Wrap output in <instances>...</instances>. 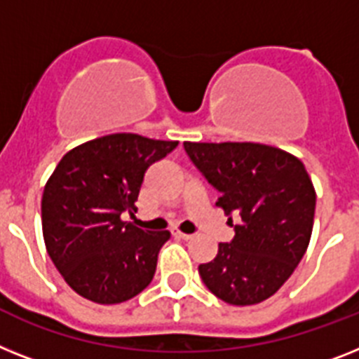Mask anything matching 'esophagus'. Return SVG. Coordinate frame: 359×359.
<instances>
[{
    "label": "esophagus",
    "instance_id": "obj_1",
    "mask_svg": "<svg viewBox=\"0 0 359 359\" xmlns=\"http://www.w3.org/2000/svg\"><path fill=\"white\" fill-rule=\"evenodd\" d=\"M175 237H179V239L188 241V239H191V237H194V236H189V233H184V231H175Z\"/></svg>",
    "mask_w": 359,
    "mask_h": 359
}]
</instances>
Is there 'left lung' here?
Here are the masks:
<instances>
[{"label":"left lung","mask_w":359,"mask_h":359,"mask_svg":"<svg viewBox=\"0 0 359 359\" xmlns=\"http://www.w3.org/2000/svg\"><path fill=\"white\" fill-rule=\"evenodd\" d=\"M197 170L221 194L236 237L198 266L208 290L224 303L255 305L273 296L309 248L316 189L303 162L255 142H184ZM241 221L233 225L231 215Z\"/></svg>","instance_id":"8db88e82"}]
</instances>
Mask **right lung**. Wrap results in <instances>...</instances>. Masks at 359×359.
Segmentation results:
<instances>
[{"mask_svg":"<svg viewBox=\"0 0 359 359\" xmlns=\"http://www.w3.org/2000/svg\"><path fill=\"white\" fill-rule=\"evenodd\" d=\"M177 144L114 133L80 144L58 162L41 197V226L54 266L76 294L114 305L151 283L170 231H144L122 213L137 212L147 168Z\"/></svg>","mask_w":359,"mask_h":359,"instance_id":"obj_1","label":"right lung"}]
</instances>
